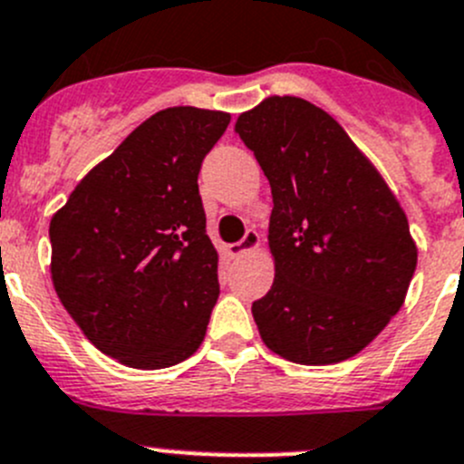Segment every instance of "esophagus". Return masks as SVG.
<instances>
[{"label":"esophagus","instance_id":"34e87169","mask_svg":"<svg viewBox=\"0 0 464 464\" xmlns=\"http://www.w3.org/2000/svg\"><path fill=\"white\" fill-rule=\"evenodd\" d=\"M259 246V235H257V229L255 227H248L246 229V235L244 239L237 241V244L229 246V253L235 255V257H241V255L250 253V250H255Z\"/></svg>","mask_w":464,"mask_h":464}]
</instances>
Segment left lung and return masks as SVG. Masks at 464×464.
I'll return each mask as SVG.
<instances>
[{
  "instance_id": "obj_1",
  "label": "left lung",
  "mask_w": 464,
  "mask_h": 464,
  "mask_svg": "<svg viewBox=\"0 0 464 464\" xmlns=\"http://www.w3.org/2000/svg\"><path fill=\"white\" fill-rule=\"evenodd\" d=\"M237 131L273 193L276 280L253 303L264 343L298 364H334L401 310L417 268L403 209L333 116L268 97Z\"/></svg>"
}]
</instances>
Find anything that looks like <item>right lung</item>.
<instances>
[{
	"instance_id": "right-lung-1",
	"label": "right lung",
	"mask_w": 464,
	"mask_h": 464,
	"mask_svg": "<svg viewBox=\"0 0 464 464\" xmlns=\"http://www.w3.org/2000/svg\"><path fill=\"white\" fill-rule=\"evenodd\" d=\"M227 125V113L196 107L154 113L52 218L61 303L127 367H173L205 339L220 285L198 175Z\"/></svg>"
}]
</instances>
